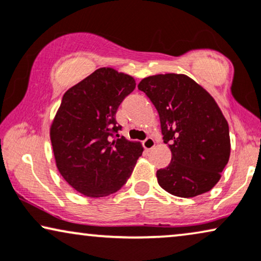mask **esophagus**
I'll return each instance as SVG.
<instances>
[{
  "instance_id": "obj_1",
  "label": "esophagus",
  "mask_w": 261,
  "mask_h": 261,
  "mask_svg": "<svg viewBox=\"0 0 261 261\" xmlns=\"http://www.w3.org/2000/svg\"><path fill=\"white\" fill-rule=\"evenodd\" d=\"M143 147H144L145 149H147V150H151V149L155 147V141H154V138H151V137L145 138V140L143 141Z\"/></svg>"
}]
</instances>
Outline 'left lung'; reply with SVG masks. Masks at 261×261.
Returning <instances> with one entry per match:
<instances>
[{"mask_svg": "<svg viewBox=\"0 0 261 261\" xmlns=\"http://www.w3.org/2000/svg\"><path fill=\"white\" fill-rule=\"evenodd\" d=\"M138 89L158 110L163 142L172 151L168 167L156 172L159 185L181 198L210 191L230 155L228 121L213 96L182 74L149 76Z\"/></svg>", "mask_w": 261, "mask_h": 261, "instance_id": "8db88e82", "label": "left lung"}]
</instances>
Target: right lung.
Returning <instances> with one entry per match:
<instances>
[{
	"label": "right lung",
	"mask_w": 261,
	"mask_h": 261,
	"mask_svg": "<svg viewBox=\"0 0 261 261\" xmlns=\"http://www.w3.org/2000/svg\"><path fill=\"white\" fill-rule=\"evenodd\" d=\"M135 87L133 76L100 68L64 93L50 127L52 149L61 175L87 197L120 190L143 152L140 142L118 138L117 110Z\"/></svg>",
	"instance_id": "obj_1"
}]
</instances>
